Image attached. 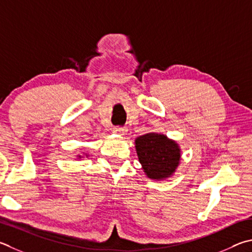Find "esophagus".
Here are the masks:
<instances>
[{
	"label": "esophagus",
	"instance_id": "34e87169",
	"mask_svg": "<svg viewBox=\"0 0 252 252\" xmlns=\"http://www.w3.org/2000/svg\"><path fill=\"white\" fill-rule=\"evenodd\" d=\"M126 132V127H122V126H116L113 129V133H117V134H120V135H123Z\"/></svg>",
	"mask_w": 252,
	"mask_h": 252
}]
</instances>
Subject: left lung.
Listing matches in <instances>:
<instances>
[{
    "mask_svg": "<svg viewBox=\"0 0 252 252\" xmlns=\"http://www.w3.org/2000/svg\"><path fill=\"white\" fill-rule=\"evenodd\" d=\"M139 162L151 180L162 181L175 173L181 161V149L176 141L161 133H146L134 141Z\"/></svg>",
    "mask_w": 252,
    "mask_h": 252,
    "instance_id": "8db88e82",
    "label": "left lung"
}]
</instances>
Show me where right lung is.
<instances>
[{"mask_svg":"<svg viewBox=\"0 0 252 252\" xmlns=\"http://www.w3.org/2000/svg\"><path fill=\"white\" fill-rule=\"evenodd\" d=\"M86 157H87V154H86ZM77 158H82V155H77Z\"/></svg>","mask_w":252,"mask_h":252,"instance_id":"1","label":"right lung"}]
</instances>
